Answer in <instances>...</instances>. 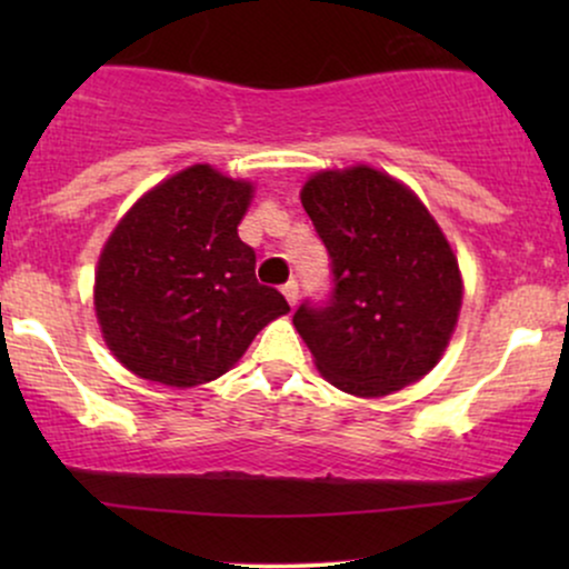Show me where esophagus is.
Wrapping results in <instances>:
<instances>
[{"mask_svg": "<svg viewBox=\"0 0 569 569\" xmlns=\"http://www.w3.org/2000/svg\"><path fill=\"white\" fill-rule=\"evenodd\" d=\"M283 297L291 307L297 305V299H299V283H297V280H289V283L283 286Z\"/></svg>", "mask_w": 569, "mask_h": 569, "instance_id": "34e87169", "label": "esophagus"}]
</instances>
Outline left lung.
<instances>
[{
	"instance_id": "left-lung-1",
	"label": "left lung",
	"mask_w": 569,
	"mask_h": 569,
	"mask_svg": "<svg viewBox=\"0 0 569 569\" xmlns=\"http://www.w3.org/2000/svg\"><path fill=\"white\" fill-rule=\"evenodd\" d=\"M302 206L331 259V291L293 326L331 385L388 396L436 367L462 302L457 259L420 200L375 168L323 171Z\"/></svg>"
}]
</instances>
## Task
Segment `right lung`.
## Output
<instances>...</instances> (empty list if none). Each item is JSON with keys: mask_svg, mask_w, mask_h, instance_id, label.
<instances>
[{"mask_svg": "<svg viewBox=\"0 0 569 569\" xmlns=\"http://www.w3.org/2000/svg\"><path fill=\"white\" fill-rule=\"evenodd\" d=\"M251 184L192 166L143 194L98 259L96 316L122 367L192 388L243 356L289 302L238 238Z\"/></svg>", "mask_w": 569, "mask_h": 569, "instance_id": "add662e5", "label": "right lung"}]
</instances>
